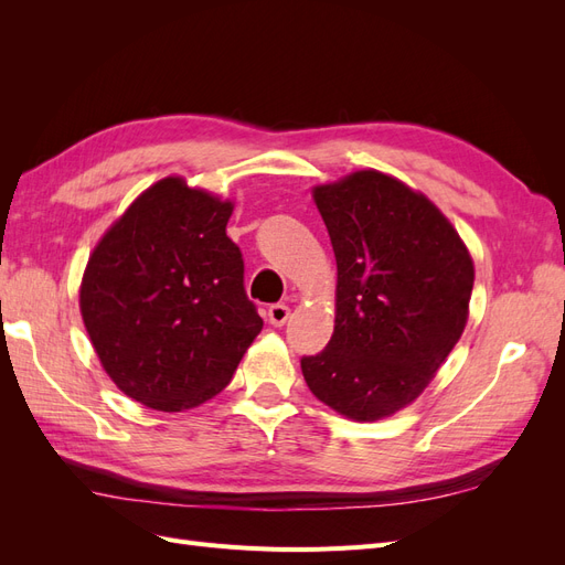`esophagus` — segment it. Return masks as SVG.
<instances>
[{
    "label": "esophagus",
    "mask_w": 565,
    "mask_h": 565,
    "mask_svg": "<svg viewBox=\"0 0 565 565\" xmlns=\"http://www.w3.org/2000/svg\"><path fill=\"white\" fill-rule=\"evenodd\" d=\"M289 318V306L287 303H273L268 309V322L276 324V328H282Z\"/></svg>",
    "instance_id": "obj_1"
}]
</instances>
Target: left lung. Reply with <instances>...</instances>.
Returning a JSON list of instances; mask_svg holds the SVG:
<instances>
[{
  "mask_svg": "<svg viewBox=\"0 0 565 565\" xmlns=\"http://www.w3.org/2000/svg\"><path fill=\"white\" fill-rule=\"evenodd\" d=\"M337 259L334 334L301 358L313 396L358 422L413 403L465 332L473 262L434 202L374 169L313 191Z\"/></svg>",
  "mask_w": 565,
  "mask_h": 565,
  "instance_id": "8db88e82",
  "label": "left lung"
}]
</instances>
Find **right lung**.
<instances>
[{"label":"right lung","instance_id":"1","mask_svg":"<svg viewBox=\"0 0 565 565\" xmlns=\"http://www.w3.org/2000/svg\"><path fill=\"white\" fill-rule=\"evenodd\" d=\"M233 204L169 177L100 237L79 289L84 328L129 398L181 413L214 398L262 332Z\"/></svg>","mask_w":565,"mask_h":565}]
</instances>
